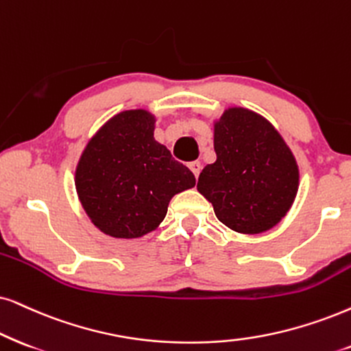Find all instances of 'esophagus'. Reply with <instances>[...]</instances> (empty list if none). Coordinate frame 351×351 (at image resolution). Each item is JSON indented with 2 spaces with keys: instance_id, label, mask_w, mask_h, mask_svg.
<instances>
[{
  "instance_id": "esophagus-1",
  "label": "esophagus",
  "mask_w": 351,
  "mask_h": 351,
  "mask_svg": "<svg viewBox=\"0 0 351 351\" xmlns=\"http://www.w3.org/2000/svg\"><path fill=\"white\" fill-rule=\"evenodd\" d=\"M188 167H189V170L194 173V176H196V180H197L199 173H201V170H202L201 163H199V162H189V163H188Z\"/></svg>"
}]
</instances>
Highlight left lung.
Returning <instances> with one entry per match:
<instances>
[{
  "label": "left lung",
  "mask_w": 351,
  "mask_h": 351,
  "mask_svg": "<svg viewBox=\"0 0 351 351\" xmlns=\"http://www.w3.org/2000/svg\"><path fill=\"white\" fill-rule=\"evenodd\" d=\"M217 160L204 167L197 191L221 223L238 233L267 232L290 210L300 184L296 160L267 119L225 110L214 123Z\"/></svg>",
  "instance_id": "left-lung-1"
}]
</instances>
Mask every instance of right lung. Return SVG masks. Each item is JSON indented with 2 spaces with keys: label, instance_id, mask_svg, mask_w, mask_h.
Returning <instances> with one entry per match:
<instances>
[{
  "label": "right lung",
  "instance_id": "obj_1",
  "mask_svg": "<svg viewBox=\"0 0 351 351\" xmlns=\"http://www.w3.org/2000/svg\"><path fill=\"white\" fill-rule=\"evenodd\" d=\"M147 110L114 114L88 141L76 168L84 210L100 232L141 238L165 219L175 194L194 188L193 171L154 139Z\"/></svg>",
  "mask_w": 351,
  "mask_h": 351
}]
</instances>
